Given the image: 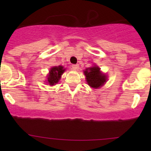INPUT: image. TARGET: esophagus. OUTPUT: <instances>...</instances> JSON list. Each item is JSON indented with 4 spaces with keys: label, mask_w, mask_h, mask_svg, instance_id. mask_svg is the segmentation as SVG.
Here are the masks:
<instances>
[{
    "label": "esophagus",
    "mask_w": 151,
    "mask_h": 151,
    "mask_svg": "<svg viewBox=\"0 0 151 151\" xmlns=\"http://www.w3.org/2000/svg\"><path fill=\"white\" fill-rule=\"evenodd\" d=\"M71 67H72L73 69L77 70L79 68V65L78 64H73V65H71Z\"/></svg>",
    "instance_id": "esophagus-1"
}]
</instances>
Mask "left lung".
Segmentation results:
<instances>
[{"instance_id":"1","label":"left lung","mask_w":151,"mask_h":151,"mask_svg":"<svg viewBox=\"0 0 151 151\" xmlns=\"http://www.w3.org/2000/svg\"><path fill=\"white\" fill-rule=\"evenodd\" d=\"M84 74L86 77L87 83L92 88H99L106 82V75L101 74L100 68L98 66H93L87 68L84 71Z\"/></svg>"}]
</instances>
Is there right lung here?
Instances as JSON below:
<instances>
[{
  "instance_id": "add662e5",
  "label": "right lung",
  "mask_w": 151,
  "mask_h": 151,
  "mask_svg": "<svg viewBox=\"0 0 151 151\" xmlns=\"http://www.w3.org/2000/svg\"><path fill=\"white\" fill-rule=\"evenodd\" d=\"M65 69H63V67L61 66H54L50 69V74L47 78V81L50 85H52L58 82L60 79L61 74L64 72Z\"/></svg>"
}]
</instances>
